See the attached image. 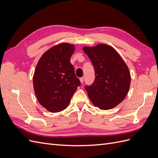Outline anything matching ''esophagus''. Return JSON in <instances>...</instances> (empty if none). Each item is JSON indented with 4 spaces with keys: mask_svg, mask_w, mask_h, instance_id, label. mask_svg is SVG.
<instances>
[{
    "mask_svg": "<svg viewBox=\"0 0 158 158\" xmlns=\"http://www.w3.org/2000/svg\"><path fill=\"white\" fill-rule=\"evenodd\" d=\"M80 81L81 84H83L84 83V78H80Z\"/></svg>",
    "mask_w": 158,
    "mask_h": 158,
    "instance_id": "34e87169",
    "label": "esophagus"
}]
</instances>
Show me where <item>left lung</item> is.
<instances>
[{"label": "left lung", "instance_id": "left-lung-1", "mask_svg": "<svg viewBox=\"0 0 158 158\" xmlns=\"http://www.w3.org/2000/svg\"><path fill=\"white\" fill-rule=\"evenodd\" d=\"M83 50L95 70L94 82L85 86L90 101L100 109L116 107L130 88L131 76L127 64L113 47L106 44L85 46Z\"/></svg>", "mask_w": 158, "mask_h": 158}]
</instances>
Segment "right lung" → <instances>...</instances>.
<instances>
[{
    "mask_svg": "<svg viewBox=\"0 0 158 158\" xmlns=\"http://www.w3.org/2000/svg\"><path fill=\"white\" fill-rule=\"evenodd\" d=\"M74 49V45L61 43L45 51L37 64L33 89L39 103L51 113L67 107L81 84L70 61Z\"/></svg>",
    "mask_w": 158,
    "mask_h": 158,
    "instance_id": "add662e5",
    "label": "right lung"
}]
</instances>
